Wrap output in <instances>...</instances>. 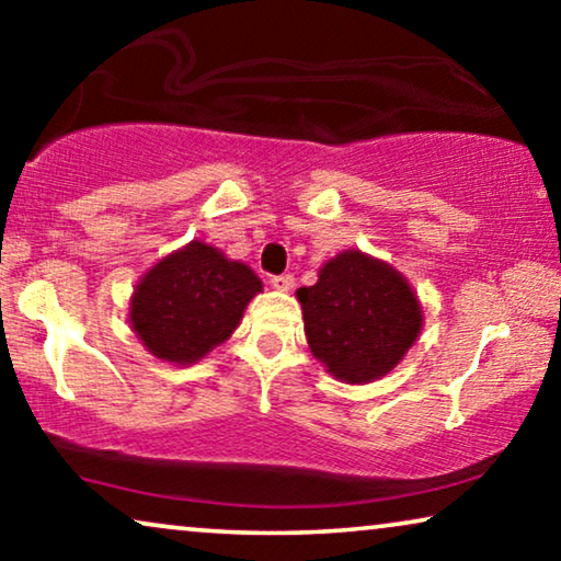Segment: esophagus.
Here are the masks:
<instances>
[{
    "label": "esophagus",
    "instance_id": "1",
    "mask_svg": "<svg viewBox=\"0 0 561 561\" xmlns=\"http://www.w3.org/2000/svg\"><path fill=\"white\" fill-rule=\"evenodd\" d=\"M271 286H273L275 290H290V288H294V275H290V273L273 275V278H271Z\"/></svg>",
    "mask_w": 561,
    "mask_h": 561
}]
</instances>
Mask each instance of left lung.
Listing matches in <instances>:
<instances>
[{
  "mask_svg": "<svg viewBox=\"0 0 561 561\" xmlns=\"http://www.w3.org/2000/svg\"><path fill=\"white\" fill-rule=\"evenodd\" d=\"M296 298L313 357L352 386L393 370L424 327L409 280L359 250H344L321 265L319 280L298 288Z\"/></svg>",
  "mask_w": 561,
  "mask_h": 561,
  "instance_id": "1",
  "label": "left lung"
}]
</instances>
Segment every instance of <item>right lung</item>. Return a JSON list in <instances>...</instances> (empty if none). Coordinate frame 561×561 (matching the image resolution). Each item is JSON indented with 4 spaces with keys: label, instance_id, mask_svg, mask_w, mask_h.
I'll return each instance as SVG.
<instances>
[{
    "label": "right lung",
    "instance_id": "add662e5",
    "mask_svg": "<svg viewBox=\"0 0 561 561\" xmlns=\"http://www.w3.org/2000/svg\"><path fill=\"white\" fill-rule=\"evenodd\" d=\"M260 290L263 280L248 265L194 240L142 275L129 301V324L150 355L194 365L232 336Z\"/></svg>",
    "mask_w": 561,
    "mask_h": 561
}]
</instances>
